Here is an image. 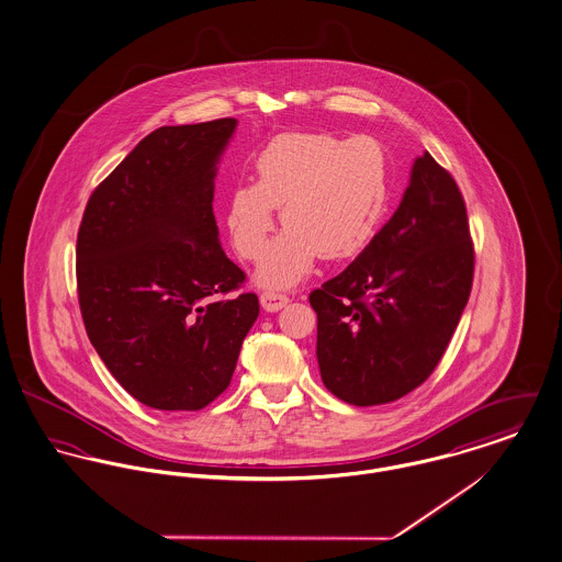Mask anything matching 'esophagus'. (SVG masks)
Listing matches in <instances>:
<instances>
[{"label":"esophagus","instance_id":"34e87169","mask_svg":"<svg viewBox=\"0 0 562 562\" xmlns=\"http://www.w3.org/2000/svg\"><path fill=\"white\" fill-rule=\"evenodd\" d=\"M288 302H290V299L285 294H279V292H263L260 296V304H262L263 311H268V313L281 311Z\"/></svg>","mask_w":562,"mask_h":562}]
</instances>
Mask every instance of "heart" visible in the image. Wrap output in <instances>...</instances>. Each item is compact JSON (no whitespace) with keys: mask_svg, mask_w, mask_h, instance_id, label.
Instances as JSON below:
<instances>
[{"mask_svg":"<svg viewBox=\"0 0 562 562\" xmlns=\"http://www.w3.org/2000/svg\"><path fill=\"white\" fill-rule=\"evenodd\" d=\"M256 179L229 189L225 224L238 256L256 262L281 206L285 229L256 272L263 288L296 285L319 256H356L373 236L390 186L385 153L371 136L302 132L279 134L260 150Z\"/></svg>","mask_w":562,"mask_h":562,"instance_id":"heart-1","label":"heart"}]
</instances>
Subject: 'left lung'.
I'll return each mask as SVG.
<instances>
[{
  "mask_svg": "<svg viewBox=\"0 0 562 562\" xmlns=\"http://www.w3.org/2000/svg\"><path fill=\"white\" fill-rule=\"evenodd\" d=\"M473 260L462 193L424 150L390 222L308 296L324 385L349 405L371 407L424 383L467 306Z\"/></svg>",
  "mask_w": 562,
  "mask_h": 562,
  "instance_id": "1",
  "label": "left lung"
}]
</instances>
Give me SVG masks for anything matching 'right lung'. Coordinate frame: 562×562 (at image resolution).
Segmentation results:
<instances>
[{
  "mask_svg": "<svg viewBox=\"0 0 562 562\" xmlns=\"http://www.w3.org/2000/svg\"><path fill=\"white\" fill-rule=\"evenodd\" d=\"M238 121L150 132L91 193L76 240V283L91 345L143 405L198 412L229 385L260 315L232 294L213 215L215 177Z\"/></svg>",
  "mask_w": 562,
  "mask_h": 562,
  "instance_id": "obj_1",
  "label": "right lung"
}]
</instances>
